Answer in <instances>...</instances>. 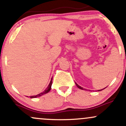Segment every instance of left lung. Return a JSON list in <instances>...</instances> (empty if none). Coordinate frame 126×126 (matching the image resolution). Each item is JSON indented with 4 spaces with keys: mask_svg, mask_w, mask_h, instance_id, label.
Returning <instances> with one entry per match:
<instances>
[{
    "mask_svg": "<svg viewBox=\"0 0 126 126\" xmlns=\"http://www.w3.org/2000/svg\"><path fill=\"white\" fill-rule=\"evenodd\" d=\"M76 86H77V87L79 88V89H84L83 88H82L81 86H79V85H78L77 84V83H76ZM105 88H104V89H105ZM102 89H101V90H98V91H101V90H102Z\"/></svg>",
    "mask_w": 126,
    "mask_h": 126,
    "instance_id": "1",
    "label": "left lung"
}]
</instances>
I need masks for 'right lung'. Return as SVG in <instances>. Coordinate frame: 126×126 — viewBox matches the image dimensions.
I'll use <instances>...</instances> for the list:
<instances>
[{
    "mask_svg": "<svg viewBox=\"0 0 126 126\" xmlns=\"http://www.w3.org/2000/svg\"><path fill=\"white\" fill-rule=\"evenodd\" d=\"M52 80H53V79H51V81H50V83H49V85H48V87H47V88H46V90H45V91H44V92H41V93L37 95H34V96H30V98H36V97H38V96H41V95H44V94H45L48 93V92H49V91H50V89H51V85H52Z\"/></svg>",
    "mask_w": 126,
    "mask_h": 126,
    "instance_id": "obj_1",
    "label": "right lung"
}]
</instances>
